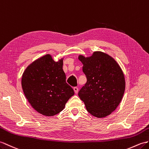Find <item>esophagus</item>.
I'll return each mask as SVG.
<instances>
[{"label":"esophagus","instance_id":"1","mask_svg":"<svg viewBox=\"0 0 149 149\" xmlns=\"http://www.w3.org/2000/svg\"><path fill=\"white\" fill-rule=\"evenodd\" d=\"M74 92H75V94H77L78 91H79L78 88H77V87H74Z\"/></svg>","mask_w":149,"mask_h":149}]
</instances>
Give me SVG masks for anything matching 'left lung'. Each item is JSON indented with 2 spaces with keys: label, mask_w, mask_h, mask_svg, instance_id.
I'll return each mask as SVG.
<instances>
[{
  "label": "left lung",
  "mask_w": 149,
  "mask_h": 149,
  "mask_svg": "<svg viewBox=\"0 0 149 149\" xmlns=\"http://www.w3.org/2000/svg\"><path fill=\"white\" fill-rule=\"evenodd\" d=\"M82 71L87 82L79 91L86 110L92 116L102 118L110 115L119 105L125 90V79L116 60L100 51L90 57L80 55Z\"/></svg>",
  "instance_id": "1"
}]
</instances>
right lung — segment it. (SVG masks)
Segmentation results:
<instances>
[{
	"label": "right lung",
	"mask_w": 149,
	"mask_h": 149,
	"mask_svg": "<svg viewBox=\"0 0 149 149\" xmlns=\"http://www.w3.org/2000/svg\"><path fill=\"white\" fill-rule=\"evenodd\" d=\"M23 91L37 112L46 116L60 113L74 91L66 82L63 59L54 61L46 54L33 61L23 72Z\"/></svg>",
	"instance_id": "1"
}]
</instances>
